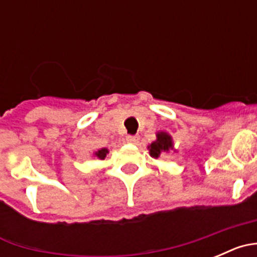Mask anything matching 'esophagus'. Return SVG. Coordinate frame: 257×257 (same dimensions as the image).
Returning a JSON list of instances; mask_svg holds the SVG:
<instances>
[{
    "label": "esophagus",
    "mask_w": 257,
    "mask_h": 257,
    "mask_svg": "<svg viewBox=\"0 0 257 257\" xmlns=\"http://www.w3.org/2000/svg\"><path fill=\"white\" fill-rule=\"evenodd\" d=\"M139 140V136L138 135H127L126 136V142L130 143V144H135Z\"/></svg>",
    "instance_id": "obj_1"
}]
</instances>
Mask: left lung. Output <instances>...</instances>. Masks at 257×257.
Segmentation results:
<instances>
[{
	"label": "left lung",
	"instance_id": "obj_1",
	"mask_svg": "<svg viewBox=\"0 0 257 257\" xmlns=\"http://www.w3.org/2000/svg\"><path fill=\"white\" fill-rule=\"evenodd\" d=\"M174 148L172 144V138L167 133H158L157 134V140H154L148 147L149 154L153 158H158L161 153L169 152L170 149Z\"/></svg>",
	"mask_w": 257,
	"mask_h": 257
}]
</instances>
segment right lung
<instances>
[{"label":"right lung","mask_w":257,"mask_h":257,"mask_svg":"<svg viewBox=\"0 0 257 257\" xmlns=\"http://www.w3.org/2000/svg\"><path fill=\"white\" fill-rule=\"evenodd\" d=\"M106 154H108V149L106 148H103L100 149V151L95 152V156H96L97 158H100V160H104V158L106 157Z\"/></svg>","instance_id":"1"}]
</instances>
